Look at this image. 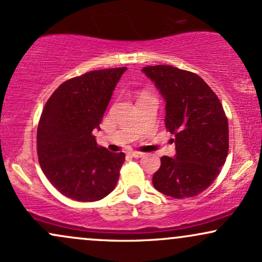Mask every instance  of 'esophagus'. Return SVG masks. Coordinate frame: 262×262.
<instances>
[{"instance_id":"esophagus-1","label":"esophagus","mask_w":262,"mask_h":262,"mask_svg":"<svg viewBox=\"0 0 262 262\" xmlns=\"http://www.w3.org/2000/svg\"><path fill=\"white\" fill-rule=\"evenodd\" d=\"M129 155L133 156V158H135V159H139V158H141V156H144L143 152H139V151H130L129 152Z\"/></svg>"}]
</instances>
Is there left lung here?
I'll list each match as a JSON object with an SVG mask.
<instances>
[{
    "label": "left lung",
    "instance_id": "8db88e82",
    "mask_svg": "<svg viewBox=\"0 0 262 262\" xmlns=\"http://www.w3.org/2000/svg\"><path fill=\"white\" fill-rule=\"evenodd\" d=\"M144 74L166 102L165 125L175 135V158L162 156L152 185L173 198L194 197L212 185L227 160L229 128L223 106L202 77L170 65Z\"/></svg>",
    "mask_w": 262,
    "mask_h": 262
}]
</instances>
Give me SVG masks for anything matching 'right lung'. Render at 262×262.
<instances>
[{
	"instance_id": "1",
	"label": "right lung",
	"mask_w": 262,
	"mask_h": 262,
	"mask_svg": "<svg viewBox=\"0 0 262 262\" xmlns=\"http://www.w3.org/2000/svg\"><path fill=\"white\" fill-rule=\"evenodd\" d=\"M127 68L90 71L62 82L45 103L39 119L37 151L47 179L60 193L95 202L118 182L124 152L98 146L100 130L114 87Z\"/></svg>"
}]
</instances>
